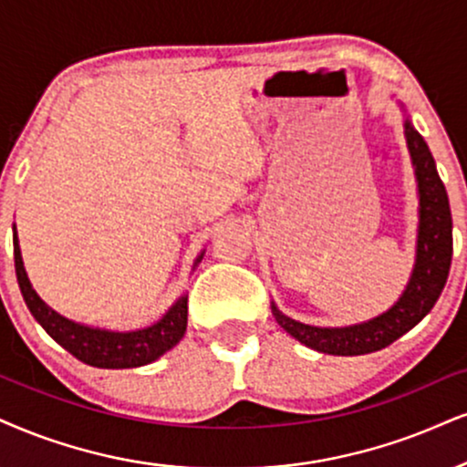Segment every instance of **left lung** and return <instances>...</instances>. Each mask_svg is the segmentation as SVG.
Listing matches in <instances>:
<instances>
[{
    "instance_id": "8db88e82",
    "label": "left lung",
    "mask_w": 467,
    "mask_h": 467,
    "mask_svg": "<svg viewBox=\"0 0 467 467\" xmlns=\"http://www.w3.org/2000/svg\"><path fill=\"white\" fill-rule=\"evenodd\" d=\"M402 110V128L410 149V158L418 186V235L416 262L405 290L392 307L370 320L348 327H316L285 316L275 303V320L285 333L305 344V347L327 355H368L405 336L427 316L444 290L448 270L452 260V216L448 194L431 149L420 131L407 117L405 103L399 101Z\"/></svg>"
}]
</instances>
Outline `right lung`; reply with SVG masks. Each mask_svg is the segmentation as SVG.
<instances>
[{
  "mask_svg": "<svg viewBox=\"0 0 467 467\" xmlns=\"http://www.w3.org/2000/svg\"><path fill=\"white\" fill-rule=\"evenodd\" d=\"M13 244H15V270L16 281H19L23 301H26L30 314L36 322L49 333L51 337L68 350L73 357H78L84 364L95 368H138L147 366L151 361L160 359L166 350L180 344V339L186 333L188 325V295H182L175 303L166 309V314L153 325L142 327L134 331H112L103 327L84 325V322L71 320L67 316L57 314L47 303L36 295L27 277L26 266H23L19 234L16 224H13ZM205 249L199 253L192 264V270L203 260Z\"/></svg>",
  "mask_w": 467,
  "mask_h": 467,
  "instance_id": "right-lung-1",
  "label": "right lung"
}]
</instances>
